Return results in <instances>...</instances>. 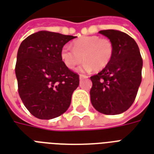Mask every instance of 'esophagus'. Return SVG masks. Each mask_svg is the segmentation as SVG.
Returning <instances> with one entry per match:
<instances>
[{"label":"esophagus","mask_w":154,"mask_h":154,"mask_svg":"<svg viewBox=\"0 0 154 154\" xmlns=\"http://www.w3.org/2000/svg\"><path fill=\"white\" fill-rule=\"evenodd\" d=\"M79 77H80V79H84V78H88L89 77L86 75H84V74H80Z\"/></svg>","instance_id":"1"}]
</instances>
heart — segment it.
I'll return each instance as SVG.
<instances>
[{
	"instance_id": "1",
	"label": "heart",
	"mask_w": 154,
	"mask_h": 154,
	"mask_svg": "<svg viewBox=\"0 0 154 154\" xmlns=\"http://www.w3.org/2000/svg\"><path fill=\"white\" fill-rule=\"evenodd\" d=\"M72 49L64 46L61 51V59L68 68L73 69L82 61V70L101 71L112 61L114 45L109 38L100 36H82L72 42Z\"/></svg>"
}]
</instances>
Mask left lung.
<instances>
[{"label":"left lung","instance_id":"8db88e82","mask_svg":"<svg viewBox=\"0 0 154 154\" xmlns=\"http://www.w3.org/2000/svg\"><path fill=\"white\" fill-rule=\"evenodd\" d=\"M114 45V55L105 68L91 77V101L106 115L124 112L134 103L142 80L143 60L132 37L120 31L101 30Z\"/></svg>","mask_w":154,"mask_h":154}]
</instances>
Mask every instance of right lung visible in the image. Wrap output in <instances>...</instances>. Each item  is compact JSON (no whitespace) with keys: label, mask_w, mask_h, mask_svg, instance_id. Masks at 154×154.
<instances>
[{"label":"right lung","mask_w":154,"mask_h":154,"mask_svg":"<svg viewBox=\"0 0 154 154\" xmlns=\"http://www.w3.org/2000/svg\"><path fill=\"white\" fill-rule=\"evenodd\" d=\"M76 36L40 31L19 46L15 65L18 91L34 117L49 120L68 110L79 75L61 59L63 45Z\"/></svg>","instance_id":"add662e5"}]
</instances>
